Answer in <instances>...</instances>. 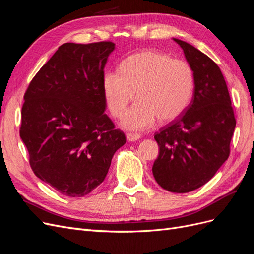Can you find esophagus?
I'll list each match as a JSON object with an SVG mask.
<instances>
[{"instance_id": "esophagus-1", "label": "esophagus", "mask_w": 254, "mask_h": 254, "mask_svg": "<svg viewBox=\"0 0 254 254\" xmlns=\"http://www.w3.org/2000/svg\"><path fill=\"white\" fill-rule=\"evenodd\" d=\"M126 137L129 142H136L140 140L141 135L139 133H127Z\"/></svg>"}]
</instances>
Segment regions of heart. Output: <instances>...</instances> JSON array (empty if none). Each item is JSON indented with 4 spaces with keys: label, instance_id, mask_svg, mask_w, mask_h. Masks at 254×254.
Here are the masks:
<instances>
[{
    "label": "heart",
    "instance_id": "obj_1",
    "mask_svg": "<svg viewBox=\"0 0 254 254\" xmlns=\"http://www.w3.org/2000/svg\"><path fill=\"white\" fill-rule=\"evenodd\" d=\"M119 71L103 75L105 102L115 118L124 114L135 92L137 101L123 118L127 130H144L159 119L173 122L188 109L194 93L195 79L190 65L167 54L144 50L127 57Z\"/></svg>",
    "mask_w": 254,
    "mask_h": 254
}]
</instances>
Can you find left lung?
<instances>
[{"mask_svg":"<svg viewBox=\"0 0 254 254\" xmlns=\"http://www.w3.org/2000/svg\"><path fill=\"white\" fill-rule=\"evenodd\" d=\"M173 40L193 70L195 87L188 109L155 134L160 149L152 174L162 189L189 193L210 181L228 159L236 121L218 65L193 45Z\"/></svg>","mask_w":254,"mask_h":254,"instance_id":"8db88e82","label":"left lung"}]
</instances>
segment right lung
Returning a JSON list of instances; mask_svg holds the SVG:
<instances>
[{
	"label": "right lung",
	"mask_w": 254,
	"mask_h": 254,
	"mask_svg": "<svg viewBox=\"0 0 254 254\" xmlns=\"http://www.w3.org/2000/svg\"><path fill=\"white\" fill-rule=\"evenodd\" d=\"M112 42L64 43L24 95L20 136L35 175L59 193L82 197L106 178L126 143L105 114L104 68Z\"/></svg>",
	"instance_id": "right-lung-1"
}]
</instances>
